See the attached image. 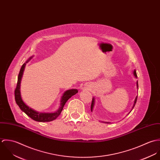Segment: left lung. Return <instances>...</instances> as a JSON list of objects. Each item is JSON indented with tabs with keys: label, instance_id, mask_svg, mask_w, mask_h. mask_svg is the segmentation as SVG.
<instances>
[{
	"label": "left lung",
	"instance_id": "8db88e82",
	"mask_svg": "<svg viewBox=\"0 0 160 160\" xmlns=\"http://www.w3.org/2000/svg\"><path fill=\"white\" fill-rule=\"evenodd\" d=\"M134 75L135 76V77L136 78H137V73H136V71H135L134 70ZM137 89H138V82H137ZM137 96L136 97V99H135V100H134V105H133V107H132V109L134 108V107H135V105H136V102H137ZM94 101H95V100H94V98H92V103H91V112H92V110H93V105H94ZM132 109L131 110V111L132 110Z\"/></svg>",
	"mask_w": 160,
	"mask_h": 160
}]
</instances>
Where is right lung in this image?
Instances as JSON below:
<instances>
[{"label": "right lung", "instance_id": "add662e5", "mask_svg": "<svg viewBox=\"0 0 160 160\" xmlns=\"http://www.w3.org/2000/svg\"><path fill=\"white\" fill-rule=\"evenodd\" d=\"M31 58H32V57L29 58L28 60L25 63L23 64L22 68L20 69V72L18 74L17 84L16 89L15 90V102H16L17 104L18 105V107H20V108L33 120H34L36 121H38V122H49V121L55 119L60 114L66 102L68 101L69 98H70L72 95H74L76 93H78V91L77 89H71V90H68L65 92L62 97V99L60 101V106L58 110L55 113H38V112L34 111V110L31 109V108H29L28 106H27L23 102L22 98L21 97L20 89L21 79H22V78L23 76V71H24V69L25 67L26 63H28Z\"/></svg>", "mask_w": 160, "mask_h": 160}]
</instances>
